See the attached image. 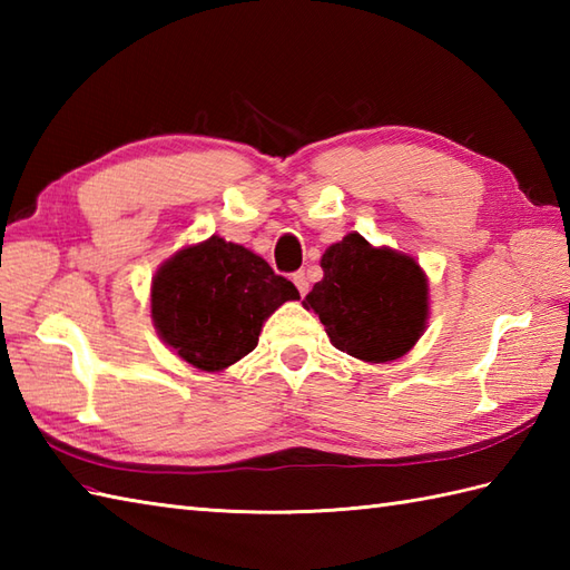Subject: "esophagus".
I'll return each mask as SVG.
<instances>
[{"label":"esophagus","instance_id":"esophagus-1","mask_svg":"<svg viewBox=\"0 0 570 570\" xmlns=\"http://www.w3.org/2000/svg\"><path fill=\"white\" fill-rule=\"evenodd\" d=\"M294 284H296V288H298V294L301 296H306L308 294V276L304 274V272H294Z\"/></svg>","mask_w":570,"mask_h":570}]
</instances>
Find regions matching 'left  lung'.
Here are the masks:
<instances>
[{
	"instance_id": "left-lung-1",
	"label": "left lung",
	"mask_w": 570,
	"mask_h": 570,
	"mask_svg": "<svg viewBox=\"0 0 570 570\" xmlns=\"http://www.w3.org/2000/svg\"><path fill=\"white\" fill-rule=\"evenodd\" d=\"M323 278L304 306L318 313L331 343L365 362H390L416 345L429 316L421 266L350 233L325 249Z\"/></svg>"
}]
</instances>
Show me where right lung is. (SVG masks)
<instances>
[{"label":"right lung","instance_id":"1","mask_svg":"<svg viewBox=\"0 0 570 570\" xmlns=\"http://www.w3.org/2000/svg\"><path fill=\"white\" fill-rule=\"evenodd\" d=\"M296 298V286L262 257L213 235L156 272L151 318L164 343L193 367L217 372L252 353L262 323Z\"/></svg>","mask_w":570,"mask_h":570}]
</instances>
